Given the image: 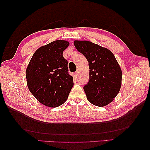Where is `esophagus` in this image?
<instances>
[{
  "instance_id": "obj_1",
  "label": "esophagus",
  "mask_w": 150,
  "mask_h": 150,
  "mask_svg": "<svg viewBox=\"0 0 150 150\" xmlns=\"http://www.w3.org/2000/svg\"><path fill=\"white\" fill-rule=\"evenodd\" d=\"M79 70H77V73H76V75L78 76V75H79Z\"/></svg>"
}]
</instances>
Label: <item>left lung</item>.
<instances>
[{
    "instance_id": "1",
    "label": "left lung",
    "mask_w": 150,
    "mask_h": 150,
    "mask_svg": "<svg viewBox=\"0 0 150 150\" xmlns=\"http://www.w3.org/2000/svg\"><path fill=\"white\" fill-rule=\"evenodd\" d=\"M74 45L89 62V82L84 87L88 101L103 107L112 102L122 84V70L113 53L88 40H74Z\"/></svg>"
}]
</instances>
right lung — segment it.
I'll list each match as a JSON object with an SVG mask.
<instances>
[{"label": "right lung", "mask_w": 150, "mask_h": 150, "mask_svg": "<svg viewBox=\"0 0 150 150\" xmlns=\"http://www.w3.org/2000/svg\"><path fill=\"white\" fill-rule=\"evenodd\" d=\"M68 41L57 40L40 47L34 53L26 70L28 88L37 100L47 107L61 106L73 86L68 61L62 53Z\"/></svg>", "instance_id": "right-lung-1"}]
</instances>
